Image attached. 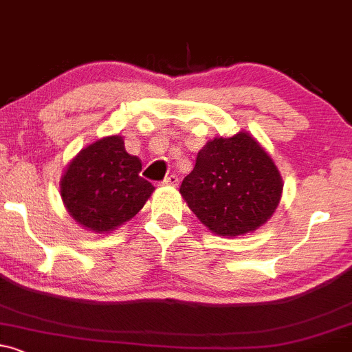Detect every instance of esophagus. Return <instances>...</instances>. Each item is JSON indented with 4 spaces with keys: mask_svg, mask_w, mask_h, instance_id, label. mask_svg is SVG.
<instances>
[{
    "mask_svg": "<svg viewBox=\"0 0 352 352\" xmlns=\"http://www.w3.org/2000/svg\"><path fill=\"white\" fill-rule=\"evenodd\" d=\"M162 183L168 184V186H177V184H179V177H177L176 175H171V176L166 177V179L162 181Z\"/></svg>",
    "mask_w": 352,
    "mask_h": 352,
    "instance_id": "esophagus-1",
    "label": "esophagus"
}]
</instances>
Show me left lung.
<instances>
[{"label": "left lung", "mask_w": 352, "mask_h": 352, "mask_svg": "<svg viewBox=\"0 0 352 352\" xmlns=\"http://www.w3.org/2000/svg\"><path fill=\"white\" fill-rule=\"evenodd\" d=\"M277 166L248 132L210 141L198 153L179 192L203 225L221 236L262 226L280 201Z\"/></svg>", "instance_id": "1"}]
</instances>
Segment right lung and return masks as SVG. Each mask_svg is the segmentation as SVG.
Segmentation results:
<instances>
[{"label":"right lung","mask_w":352,"mask_h":352,"mask_svg":"<svg viewBox=\"0 0 352 352\" xmlns=\"http://www.w3.org/2000/svg\"><path fill=\"white\" fill-rule=\"evenodd\" d=\"M141 169L120 135L99 139L72 160L60 195L75 221L97 233L111 232L135 217L154 191L139 176Z\"/></svg>","instance_id":"right-lung-1"}]
</instances>
